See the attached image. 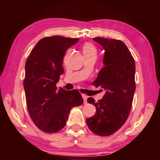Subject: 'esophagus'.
Instances as JSON below:
<instances>
[{
  "label": "esophagus",
  "instance_id": "1",
  "mask_svg": "<svg viewBox=\"0 0 160 160\" xmlns=\"http://www.w3.org/2000/svg\"><path fill=\"white\" fill-rule=\"evenodd\" d=\"M82 97L84 99V104H86L88 102H87V99H88V96L85 95V94H82Z\"/></svg>",
  "mask_w": 160,
  "mask_h": 160
}]
</instances>
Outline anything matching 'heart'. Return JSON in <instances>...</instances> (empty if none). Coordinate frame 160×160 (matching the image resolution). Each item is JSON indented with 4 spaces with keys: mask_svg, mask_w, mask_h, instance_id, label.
Masks as SVG:
<instances>
[{
    "mask_svg": "<svg viewBox=\"0 0 160 160\" xmlns=\"http://www.w3.org/2000/svg\"><path fill=\"white\" fill-rule=\"evenodd\" d=\"M83 54H97V48L91 43H85L82 47Z\"/></svg>",
    "mask_w": 160,
    "mask_h": 160,
    "instance_id": "heart-1",
    "label": "heart"
}]
</instances>
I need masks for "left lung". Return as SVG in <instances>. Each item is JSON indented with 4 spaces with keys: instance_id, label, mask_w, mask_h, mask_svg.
Returning a JSON list of instances; mask_svg holds the SVG:
<instances>
[{
    "instance_id": "1",
    "label": "left lung",
    "mask_w": 160,
    "mask_h": 160,
    "mask_svg": "<svg viewBox=\"0 0 160 160\" xmlns=\"http://www.w3.org/2000/svg\"><path fill=\"white\" fill-rule=\"evenodd\" d=\"M93 40L104 50V66L93 85L103 88L106 92L98 102L92 97L88 99V103L94 104L97 110L95 114L86 121L94 133L108 136L125 123L131 112L135 90V65L128 48L121 40L99 37Z\"/></svg>"
}]
</instances>
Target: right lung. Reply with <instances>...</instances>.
<instances>
[{
  "label": "right lung",
  "mask_w": 160,
  "mask_h": 160,
  "mask_svg": "<svg viewBox=\"0 0 160 160\" xmlns=\"http://www.w3.org/2000/svg\"><path fill=\"white\" fill-rule=\"evenodd\" d=\"M78 40L61 36L44 37L27 59L23 82L27 107L32 121L45 132L61 130L72 108L84 102L78 90L66 91L56 87L64 72L65 53Z\"/></svg>",
  "instance_id": "add662e5"
}]
</instances>
